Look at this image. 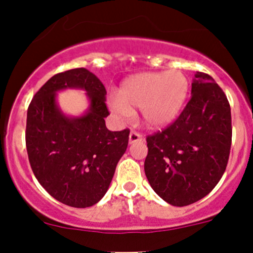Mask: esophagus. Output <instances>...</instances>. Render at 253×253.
<instances>
[{"label":"esophagus","instance_id":"esophagus-1","mask_svg":"<svg viewBox=\"0 0 253 253\" xmlns=\"http://www.w3.org/2000/svg\"><path fill=\"white\" fill-rule=\"evenodd\" d=\"M128 140H129V144H133V143L142 142L143 137H142V134H139L138 132L131 131V133H129V139Z\"/></svg>","mask_w":253,"mask_h":253}]
</instances>
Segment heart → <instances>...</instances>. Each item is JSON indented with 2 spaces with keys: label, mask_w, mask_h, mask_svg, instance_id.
Returning <instances> with one entry per match:
<instances>
[{
  "label": "heart",
  "mask_w": 253,
  "mask_h": 253,
  "mask_svg": "<svg viewBox=\"0 0 253 253\" xmlns=\"http://www.w3.org/2000/svg\"><path fill=\"white\" fill-rule=\"evenodd\" d=\"M187 93L188 80L180 71L137 74L122 82L109 106L121 118H129L139 108L148 127L162 128L179 115Z\"/></svg>",
  "instance_id": "obj_1"
}]
</instances>
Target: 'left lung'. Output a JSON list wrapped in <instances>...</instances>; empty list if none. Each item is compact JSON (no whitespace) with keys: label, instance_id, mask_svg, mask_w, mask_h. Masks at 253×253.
I'll list each match as a JSON object with an SVG mask.
<instances>
[{"label":"left lung","instance_id":"8db88e82","mask_svg":"<svg viewBox=\"0 0 253 253\" xmlns=\"http://www.w3.org/2000/svg\"><path fill=\"white\" fill-rule=\"evenodd\" d=\"M144 171L151 188L173 206L205 198L222 178L232 145V114L223 89L196 71L191 97L173 124L147 137Z\"/></svg>","mask_w":253,"mask_h":253}]
</instances>
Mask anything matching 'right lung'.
Here are the masks:
<instances>
[{"label":"right lung","instance_id":"obj_1","mask_svg":"<svg viewBox=\"0 0 253 253\" xmlns=\"http://www.w3.org/2000/svg\"><path fill=\"white\" fill-rule=\"evenodd\" d=\"M66 88L87 92L90 109L84 116L69 118L57 108L55 93ZM105 94L94 74L78 68L52 76L29 105L25 142L30 166L47 193L68 206L97 204L128 145V128H106Z\"/></svg>","mask_w":253,"mask_h":253}]
</instances>
